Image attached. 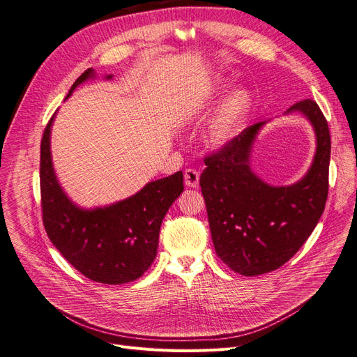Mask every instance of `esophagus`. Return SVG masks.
I'll use <instances>...</instances> for the list:
<instances>
[{
  "mask_svg": "<svg viewBox=\"0 0 357 357\" xmlns=\"http://www.w3.org/2000/svg\"><path fill=\"white\" fill-rule=\"evenodd\" d=\"M200 180V174L195 169H187L184 172V183L187 187H197Z\"/></svg>",
  "mask_w": 357,
  "mask_h": 357,
  "instance_id": "esophagus-1",
  "label": "esophagus"
}]
</instances>
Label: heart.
Here are the masks:
<instances>
[{"label": "heart", "instance_id": "b5f03b06", "mask_svg": "<svg viewBox=\"0 0 357 357\" xmlns=\"http://www.w3.org/2000/svg\"><path fill=\"white\" fill-rule=\"evenodd\" d=\"M252 109V96L245 88L230 91L208 123L207 142L213 149H222L242 131L243 125Z\"/></svg>", "mask_w": 357, "mask_h": 357}]
</instances>
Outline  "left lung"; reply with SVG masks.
Here are the masks:
<instances>
[{"instance_id":"obj_1","label":"left lung","mask_w":357,"mask_h":357,"mask_svg":"<svg viewBox=\"0 0 357 357\" xmlns=\"http://www.w3.org/2000/svg\"><path fill=\"white\" fill-rule=\"evenodd\" d=\"M303 114L316 134L307 174L291 185L266 184L250 169L258 122L204 158L200 176L218 257L235 272L255 277L278 269L297 254L317 226L328 193L330 131L319 105L300 100L285 114Z\"/></svg>"}]
</instances>
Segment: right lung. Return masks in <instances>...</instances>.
Listing matches in <instances>:
<instances>
[{
    "mask_svg": "<svg viewBox=\"0 0 357 357\" xmlns=\"http://www.w3.org/2000/svg\"><path fill=\"white\" fill-rule=\"evenodd\" d=\"M95 70L83 72L66 99ZM107 79H112L108 75ZM49 121L40 146V190L43 223L49 239L70 265L86 278L119 285L139 278L155 255L160 226L170 206L183 193V173L146 183L134 196L109 206L83 208L75 204L57 181Z\"/></svg>",
    "mask_w": 357,
    "mask_h": 357,
    "instance_id": "right-lung-1",
    "label": "right lung"
}]
</instances>
